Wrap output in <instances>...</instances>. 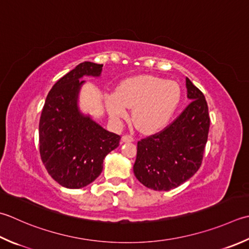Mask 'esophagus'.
<instances>
[{"mask_svg": "<svg viewBox=\"0 0 249 249\" xmlns=\"http://www.w3.org/2000/svg\"><path fill=\"white\" fill-rule=\"evenodd\" d=\"M134 140H135L134 137L130 135H124L123 137H122V141H123V142H131V141Z\"/></svg>", "mask_w": 249, "mask_h": 249, "instance_id": "1", "label": "esophagus"}]
</instances>
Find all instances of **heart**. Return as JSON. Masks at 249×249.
<instances>
[{
	"mask_svg": "<svg viewBox=\"0 0 249 249\" xmlns=\"http://www.w3.org/2000/svg\"><path fill=\"white\" fill-rule=\"evenodd\" d=\"M181 99L178 83L153 75H138L126 79L116 89L115 95L107 98L111 119L119 122L128 118L133 109L136 126L145 134L163 129L168 124Z\"/></svg>",
	"mask_w": 249,
	"mask_h": 249,
	"instance_id": "b5f03b06",
	"label": "heart"
}]
</instances>
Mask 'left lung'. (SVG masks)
Instances as JSON below:
<instances>
[{
	"label": "left lung",
	"mask_w": 249,
	"mask_h": 249,
	"mask_svg": "<svg viewBox=\"0 0 249 249\" xmlns=\"http://www.w3.org/2000/svg\"><path fill=\"white\" fill-rule=\"evenodd\" d=\"M192 101L159 133L138 141L135 176L149 189L169 191L186 182L201 167L211 119L203 92L188 77Z\"/></svg>",
	"instance_id": "8db88e82"
}]
</instances>
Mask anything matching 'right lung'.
Segmentation results:
<instances>
[{"mask_svg": "<svg viewBox=\"0 0 249 249\" xmlns=\"http://www.w3.org/2000/svg\"><path fill=\"white\" fill-rule=\"evenodd\" d=\"M104 65L84 61L58 80L48 92L38 124L41 160L60 186L80 189L99 176L104 159L121 136L102 128L77 109L82 76H99Z\"/></svg>", "mask_w": 249, "mask_h": 249, "instance_id": "1", "label": "right lung"}]
</instances>
